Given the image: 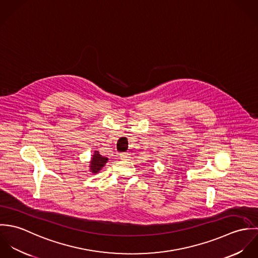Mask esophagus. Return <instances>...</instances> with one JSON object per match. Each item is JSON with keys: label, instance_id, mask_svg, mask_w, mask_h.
<instances>
[{"label": "esophagus", "instance_id": "1", "mask_svg": "<svg viewBox=\"0 0 258 258\" xmlns=\"http://www.w3.org/2000/svg\"><path fill=\"white\" fill-rule=\"evenodd\" d=\"M130 158V155L128 153H122L120 154V159L121 160H128Z\"/></svg>", "mask_w": 258, "mask_h": 258}]
</instances>
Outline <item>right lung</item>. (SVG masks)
<instances>
[{
    "label": "right lung",
    "instance_id": "1",
    "mask_svg": "<svg viewBox=\"0 0 258 258\" xmlns=\"http://www.w3.org/2000/svg\"><path fill=\"white\" fill-rule=\"evenodd\" d=\"M108 158L99 154L98 151H94L89 162V172L91 174H97L106 165Z\"/></svg>",
    "mask_w": 258,
    "mask_h": 258
}]
</instances>
